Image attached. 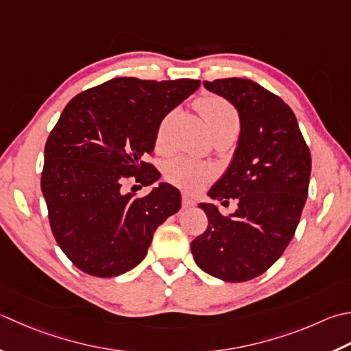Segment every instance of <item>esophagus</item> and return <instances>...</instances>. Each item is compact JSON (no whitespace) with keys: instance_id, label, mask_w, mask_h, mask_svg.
Instances as JSON below:
<instances>
[{"instance_id":"obj_1","label":"esophagus","mask_w":351,"mask_h":351,"mask_svg":"<svg viewBox=\"0 0 351 351\" xmlns=\"http://www.w3.org/2000/svg\"><path fill=\"white\" fill-rule=\"evenodd\" d=\"M195 199L191 197V196H189V195H182V207L184 208H190V207H195Z\"/></svg>"}]
</instances>
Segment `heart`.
<instances>
[{"label":"heart","instance_id":"b5f03b06","mask_svg":"<svg viewBox=\"0 0 351 351\" xmlns=\"http://www.w3.org/2000/svg\"><path fill=\"white\" fill-rule=\"evenodd\" d=\"M196 106L199 112L204 117L205 123L210 129V132H216V130L226 129V128H239V117L236 109L232 108L228 101L216 97V95H207L197 100ZM171 121V114L167 115L160 123L156 132V147H164L167 140V129ZM213 175V170L205 162H197L189 158L178 156L166 162L164 166V176L167 180L187 191H197L202 189V185L207 182Z\"/></svg>","mask_w":351,"mask_h":351}]
</instances>
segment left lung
Instances as JSON below:
<instances>
[{"mask_svg": "<svg viewBox=\"0 0 351 351\" xmlns=\"http://www.w3.org/2000/svg\"><path fill=\"white\" fill-rule=\"evenodd\" d=\"M204 86L228 100L240 119L234 155L208 196L239 202L230 216L215 204H199L208 226L191 242V254L210 276L240 283L269 269L292 240L307 199L311 152L297 117L278 95L240 77Z\"/></svg>", "mask_w": 351, "mask_h": 351, "instance_id": "left-lung-1", "label": "left lung"}]
</instances>
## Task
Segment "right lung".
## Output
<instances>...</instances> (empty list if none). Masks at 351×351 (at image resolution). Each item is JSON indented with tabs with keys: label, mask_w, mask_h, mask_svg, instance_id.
<instances>
[{
	"label": "right lung",
	"mask_w": 351,
	"mask_h": 351,
	"mask_svg": "<svg viewBox=\"0 0 351 351\" xmlns=\"http://www.w3.org/2000/svg\"><path fill=\"white\" fill-rule=\"evenodd\" d=\"M201 86L199 80L115 77L68 103L45 143L40 189L53 236L85 274L121 276L146 257L154 232L181 208L167 182L135 197L125 182L152 185L160 123Z\"/></svg>",
	"instance_id": "1"
}]
</instances>
